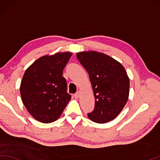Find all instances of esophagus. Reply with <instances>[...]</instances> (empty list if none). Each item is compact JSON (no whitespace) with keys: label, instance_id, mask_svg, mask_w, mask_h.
I'll return each mask as SVG.
<instances>
[{"label":"esophagus","instance_id":"obj_1","mask_svg":"<svg viewBox=\"0 0 160 160\" xmlns=\"http://www.w3.org/2000/svg\"><path fill=\"white\" fill-rule=\"evenodd\" d=\"M79 96H80V92L79 91H78L76 94H74V97H75L76 98H79Z\"/></svg>","mask_w":160,"mask_h":160}]
</instances>
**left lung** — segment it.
I'll list each match as a JSON object with an SVG mask.
<instances>
[{"mask_svg":"<svg viewBox=\"0 0 160 160\" xmlns=\"http://www.w3.org/2000/svg\"><path fill=\"white\" fill-rule=\"evenodd\" d=\"M77 58L89 74L95 106L88 113L92 121L105 123L118 116L128 101L129 79L121 63L96 51L77 53Z\"/></svg>","mask_w":160,"mask_h":160,"instance_id":"left-lung-1","label":"left lung"}]
</instances>
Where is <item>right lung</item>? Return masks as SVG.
Segmentation results:
<instances>
[{"label":"right lung","instance_id":"1","mask_svg":"<svg viewBox=\"0 0 160 160\" xmlns=\"http://www.w3.org/2000/svg\"><path fill=\"white\" fill-rule=\"evenodd\" d=\"M72 53L58 52L39 58L24 72L20 95L33 118L43 123L58 120L71 99L63 70Z\"/></svg>","mask_w":160,"mask_h":160}]
</instances>
